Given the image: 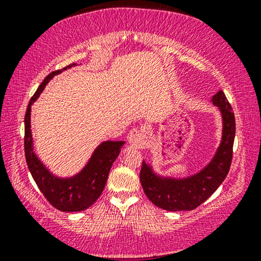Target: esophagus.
I'll use <instances>...</instances> for the list:
<instances>
[{
    "label": "esophagus",
    "mask_w": 261,
    "mask_h": 261,
    "mask_svg": "<svg viewBox=\"0 0 261 261\" xmlns=\"http://www.w3.org/2000/svg\"><path fill=\"white\" fill-rule=\"evenodd\" d=\"M127 139H128V141H129V144L139 145L142 141L141 130L139 129V128H133V129H130L129 133H128Z\"/></svg>",
    "instance_id": "34e87169"
}]
</instances>
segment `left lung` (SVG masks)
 Here are the masks:
<instances>
[{
  "label": "left lung",
  "instance_id": "8db88e82",
  "mask_svg": "<svg viewBox=\"0 0 261 261\" xmlns=\"http://www.w3.org/2000/svg\"><path fill=\"white\" fill-rule=\"evenodd\" d=\"M213 103L219 107L222 115V140L213 160L204 169L194 176L176 179L156 176L152 167L142 162V189L149 201L159 208L169 212L196 209L216 191L229 172L235 138L234 112L222 90L214 95Z\"/></svg>",
  "mask_w": 261,
  "mask_h": 261
}]
</instances>
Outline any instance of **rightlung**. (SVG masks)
<instances>
[{
    "label": "right lung",
    "instance_id": "add662e5",
    "mask_svg": "<svg viewBox=\"0 0 261 261\" xmlns=\"http://www.w3.org/2000/svg\"><path fill=\"white\" fill-rule=\"evenodd\" d=\"M74 65L76 64L72 63L63 70ZM63 70H57L49 73L28 103L26 115H24V155L32 177L45 198L60 212L72 213L88 209L97 201L106 187L110 167L120 154V149L124 141L102 142L95 149L94 154L91 155L84 169L71 178H58L46 169L44 164L35 155L33 149V139L31 132V107L44 90L48 81Z\"/></svg>",
    "mask_w": 261,
    "mask_h": 261
}]
</instances>
